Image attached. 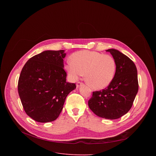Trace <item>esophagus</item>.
<instances>
[{
    "label": "esophagus",
    "mask_w": 156,
    "mask_h": 156,
    "mask_svg": "<svg viewBox=\"0 0 156 156\" xmlns=\"http://www.w3.org/2000/svg\"><path fill=\"white\" fill-rule=\"evenodd\" d=\"M83 84V83H81V82H78V83H77V84H76V87H77V88H79L80 86H81Z\"/></svg>",
    "instance_id": "34e87169"
}]
</instances>
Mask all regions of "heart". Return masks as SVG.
Returning a JSON list of instances; mask_svg holds the SVG:
<instances>
[{
	"label": "heart",
	"mask_w": 156,
	"mask_h": 156,
	"mask_svg": "<svg viewBox=\"0 0 156 156\" xmlns=\"http://www.w3.org/2000/svg\"><path fill=\"white\" fill-rule=\"evenodd\" d=\"M70 60L65 69L72 81H77L84 73L86 81L91 88L101 90L109 85L115 78L116 62L111 55L81 51L72 54Z\"/></svg>",
	"instance_id": "heart-1"
}]
</instances>
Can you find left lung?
<instances>
[{"label":"left lung","mask_w":156,"mask_h":156,"mask_svg":"<svg viewBox=\"0 0 156 156\" xmlns=\"http://www.w3.org/2000/svg\"><path fill=\"white\" fill-rule=\"evenodd\" d=\"M116 62L114 79L106 88L93 92L88 107L105 119H119L128 112L139 90L137 70L129 57L115 49H108Z\"/></svg>","instance_id":"1"}]
</instances>
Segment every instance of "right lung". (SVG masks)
<instances>
[{
  "instance_id": "add662e5",
  "label": "right lung",
  "mask_w": 156,
  "mask_h": 156,
  "mask_svg": "<svg viewBox=\"0 0 156 156\" xmlns=\"http://www.w3.org/2000/svg\"><path fill=\"white\" fill-rule=\"evenodd\" d=\"M64 50L45 51L32 56L23 66L18 81V93L23 108L34 120H55L66 98L76 88L66 82L64 69Z\"/></svg>"
}]
</instances>
